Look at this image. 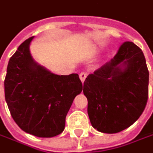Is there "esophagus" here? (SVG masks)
<instances>
[{"label": "esophagus", "mask_w": 153, "mask_h": 153, "mask_svg": "<svg viewBox=\"0 0 153 153\" xmlns=\"http://www.w3.org/2000/svg\"><path fill=\"white\" fill-rule=\"evenodd\" d=\"M86 76H87V74L85 73V72H82V73H80V74H79V79H80V80H81V82H82V83L85 81Z\"/></svg>", "instance_id": "esophagus-1"}]
</instances>
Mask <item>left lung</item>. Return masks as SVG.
<instances>
[{
  "label": "left lung",
  "mask_w": 153,
  "mask_h": 153,
  "mask_svg": "<svg viewBox=\"0 0 153 153\" xmlns=\"http://www.w3.org/2000/svg\"><path fill=\"white\" fill-rule=\"evenodd\" d=\"M149 72L142 50L125 41L115 56L84 82L87 113L93 127L117 133L131 126L148 99Z\"/></svg>",
  "instance_id": "left-lung-1"
}]
</instances>
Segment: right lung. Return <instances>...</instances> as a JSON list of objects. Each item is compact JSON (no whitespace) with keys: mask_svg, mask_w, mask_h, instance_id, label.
Here are the masks:
<instances>
[{"mask_svg":"<svg viewBox=\"0 0 153 153\" xmlns=\"http://www.w3.org/2000/svg\"><path fill=\"white\" fill-rule=\"evenodd\" d=\"M34 36L20 45L10 58L4 80L6 102L24 131L40 138L60 134L66 116L82 83L77 74L57 75L38 64L29 47Z\"/></svg>","mask_w":153,"mask_h":153,"instance_id":"right-lung-1","label":"right lung"}]
</instances>
